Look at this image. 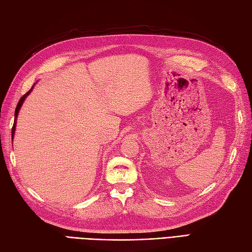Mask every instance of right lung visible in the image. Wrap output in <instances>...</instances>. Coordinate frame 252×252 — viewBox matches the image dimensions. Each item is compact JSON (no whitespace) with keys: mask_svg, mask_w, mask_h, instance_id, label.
Segmentation results:
<instances>
[{"mask_svg":"<svg viewBox=\"0 0 252 252\" xmlns=\"http://www.w3.org/2000/svg\"><path fill=\"white\" fill-rule=\"evenodd\" d=\"M32 88H33V86H32ZM32 88L30 89L29 91H27V93L20 98V101H19V103H18V105H17V107H16V111H14V122H13V126H12V128H11V138H12V139H13V135H14V130H16V120H17V118H18L19 110H20V108H21V106H22L23 102H24L26 96L30 94V91L32 90Z\"/></svg>","mask_w":252,"mask_h":252,"instance_id":"1","label":"right lung"}]
</instances>
